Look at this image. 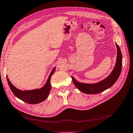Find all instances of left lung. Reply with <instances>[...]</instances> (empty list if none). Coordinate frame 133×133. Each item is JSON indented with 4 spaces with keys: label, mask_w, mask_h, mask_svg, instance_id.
<instances>
[{
    "label": "left lung",
    "mask_w": 133,
    "mask_h": 133,
    "mask_svg": "<svg viewBox=\"0 0 133 133\" xmlns=\"http://www.w3.org/2000/svg\"><path fill=\"white\" fill-rule=\"evenodd\" d=\"M117 48V58L114 69L109 74V76L103 80L94 84H87L79 83L76 81L73 76L72 79L75 86L83 93L87 94H96L104 91L110 88L120 76L122 68V55L120 48L116 43Z\"/></svg>",
    "instance_id": "1"
}]
</instances>
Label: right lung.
Segmentation results:
<instances>
[{"instance_id": "right-lung-1", "label": "right lung", "mask_w": 133, "mask_h": 133, "mask_svg": "<svg viewBox=\"0 0 133 133\" xmlns=\"http://www.w3.org/2000/svg\"><path fill=\"white\" fill-rule=\"evenodd\" d=\"M55 70H56V67L53 69L52 71L50 72L49 77H48L46 83L44 86H43L42 88L39 89H35V90L28 91L20 90L16 88L11 84L8 77H7V79H8L10 88L11 89L14 95L17 98H18L26 103H30V104H37V103H39L44 101L49 95L50 88H51L50 82V78H51V76L54 73Z\"/></svg>"}]
</instances>
